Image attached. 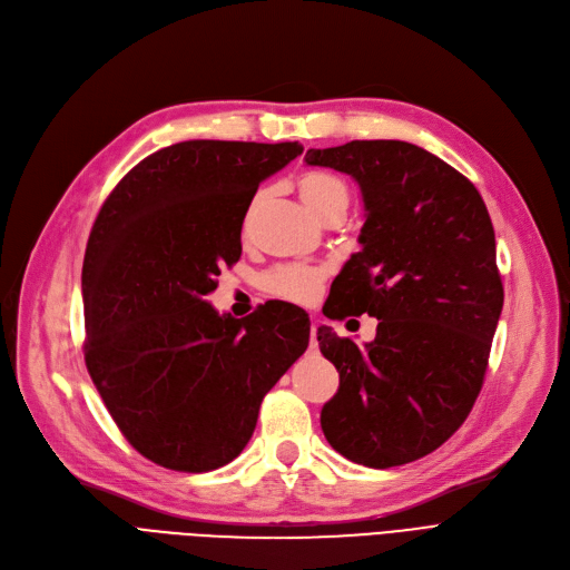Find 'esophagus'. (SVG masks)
Returning a JSON list of instances; mask_svg holds the SVG:
<instances>
[{
  "mask_svg": "<svg viewBox=\"0 0 570 570\" xmlns=\"http://www.w3.org/2000/svg\"><path fill=\"white\" fill-rule=\"evenodd\" d=\"M316 327H318V325H316V321H314V323H312V333H309V335H312V346L318 344V342H316Z\"/></svg>",
  "mask_w": 570,
  "mask_h": 570,
  "instance_id": "obj_1",
  "label": "esophagus"
}]
</instances>
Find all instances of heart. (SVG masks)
<instances>
[{"instance_id":"b5f03b06","label":"heart","mask_w":570,"mask_h":570,"mask_svg":"<svg viewBox=\"0 0 570 570\" xmlns=\"http://www.w3.org/2000/svg\"><path fill=\"white\" fill-rule=\"evenodd\" d=\"M297 191H301L305 207L318 219H325L331 215L344 217L351 203L348 185L340 175L327 173V170L305 173L301 179H297ZM323 279H325V273L321 267L286 265L265 275L263 288L267 293L282 297V301L305 305L314 301Z\"/></svg>"}]
</instances>
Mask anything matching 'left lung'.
I'll list each match as a JSON object with an SVG mask.
<instances>
[{"instance_id": "8db88e82", "label": "left lung", "mask_w": 570, "mask_h": 570, "mask_svg": "<svg viewBox=\"0 0 570 570\" xmlns=\"http://www.w3.org/2000/svg\"><path fill=\"white\" fill-rule=\"evenodd\" d=\"M305 164L346 173L365 213L327 318H379L363 346L318 327L340 372L321 430L370 469L421 460L464 423L483 385L503 307L488 207L464 175L404 140L307 149Z\"/></svg>"}]
</instances>
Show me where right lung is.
<instances>
[{
  "label": "right lung",
  "mask_w": 570,
  "mask_h": 570,
  "mask_svg": "<svg viewBox=\"0 0 570 570\" xmlns=\"http://www.w3.org/2000/svg\"><path fill=\"white\" fill-rule=\"evenodd\" d=\"M301 142L185 140L142 159L104 203L82 263L85 363L140 455L213 471L243 453L265 393L309 344V318L263 305L247 318L205 301L263 179Z\"/></svg>",
  "instance_id": "1"
}]
</instances>
